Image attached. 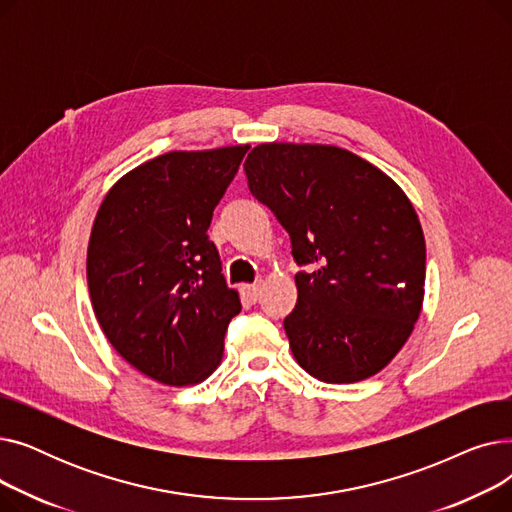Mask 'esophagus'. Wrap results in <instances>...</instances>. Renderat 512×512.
<instances>
[{
  "label": "esophagus",
  "instance_id": "esophagus-1",
  "mask_svg": "<svg viewBox=\"0 0 512 512\" xmlns=\"http://www.w3.org/2000/svg\"><path fill=\"white\" fill-rule=\"evenodd\" d=\"M259 290H261L259 284H245V286H242V294H245V297H247L251 303H255V301L259 299Z\"/></svg>",
  "mask_w": 512,
  "mask_h": 512
}]
</instances>
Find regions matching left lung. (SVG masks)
Wrapping results in <instances>:
<instances>
[{"label":"left lung","mask_w":512,"mask_h":512,"mask_svg":"<svg viewBox=\"0 0 512 512\" xmlns=\"http://www.w3.org/2000/svg\"><path fill=\"white\" fill-rule=\"evenodd\" d=\"M251 195L290 236L299 299L284 319L313 378L353 384L382 371L413 332L425 286V238L402 188L332 145H257Z\"/></svg>","instance_id":"8db88e82"}]
</instances>
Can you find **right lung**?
<instances>
[{
    "instance_id": "obj_1",
    "label": "right lung",
    "mask_w": 512,
    "mask_h": 512,
    "mask_svg": "<svg viewBox=\"0 0 512 512\" xmlns=\"http://www.w3.org/2000/svg\"><path fill=\"white\" fill-rule=\"evenodd\" d=\"M249 145L170 151L124 174L91 230L87 280L107 340L147 378L199 384L240 313L207 228Z\"/></svg>"
}]
</instances>
